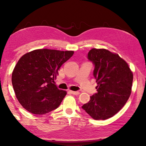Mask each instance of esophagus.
I'll use <instances>...</instances> for the list:
<instances>
[{
  "mask_svg": "<svg viewBox=\"0 0 146 146\" xmlns=\"http://www.w3.org/2000/svg\"><path fill=\"white\" fill-rule=\"evenodd\" d=\"M70 92L71 93V94H73V95H79L80 94V93L78 92V91H70Z\"/></svg>",
  "mask_w": 146,
  "mask_h": 146,
  "instance_id": "obj_1",
  "label": "esophagus"
}]
</instances>
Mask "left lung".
Instances as JSON below:
<instances>
[{
    "instance_id": "obj_1",
    "label": "left lung",
    "mask_w": 146,
    "mask_h": 146,
    "mask_svg": "<svg viewBox=\"0 0 146 146\" xmlns=\"http://www.w3.org/2000/svg\"><path fill=\"white\" fill-rule=\"evenodd\" d=\"M88 59L95 64L97 93L82 108L93 119H108L117 114L129 99L133 72L118 54L106 49H91Z\"/></svg>"
}]
</instances>
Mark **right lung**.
I'll return each instance as SVG.
<instances>
[{
    "label": "right lung",
    "mask_w": 146,
    "mask_h": 146,
    "mask_svg": "<svg viewBox=\"0 0 146 146\" xmlns=\"http://www.w3.org/2000/svg\"><path fill=\"white\" fill-rule=\"evenodd\" d=\"M73 51L38 49L22 56L15 66L11 82L21 106L35 115L57 108L67 94L54 84L60 66Z\"/></svg>",
    "instance_id": "right-lung-1"
}]
</instances>
